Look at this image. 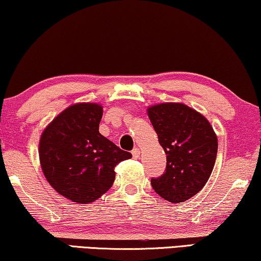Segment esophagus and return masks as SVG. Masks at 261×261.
Wrapping results in <instances>:
<instances>
[{"instance_id": "34e87169", "label": "esophagus", "mask_w": 261, "mask_h": 261, "mask_svg": "<svg viewBox=\"0 0 261 261\" xmlns=\"http://www.w3.org/2000/svg\"><path fill=\"white\" fill-rule=\"evenodd\" d=\"M132 155H133L134 159H138L139 156H140V149L135 147V148L133 149V151H132Z\"/></svg>"}]
</instances>
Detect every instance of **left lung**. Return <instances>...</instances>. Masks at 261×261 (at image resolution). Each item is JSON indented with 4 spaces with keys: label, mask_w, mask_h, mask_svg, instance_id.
I'll list each match as a JSON object with an SVG mask.
<instances>
[{
    "label": "left lung",
    "mask_w": 261,
    "mask_h": 261,
    "mask_svg": "<svg viewBox=\"0 0 261 261\" xmlns=\"http://www.w3.org/2000/svg\"><path fill=\"white\" fill-rule=\"evenodd\" d=\"M159 144L166 153V171L151 179L166 201L180 203L202 190L213 172L217 137L205 116L183 103L166 102L147 108Z\"/></svg>",
    "instance_id": "left-lung-1"
}]
</instances>
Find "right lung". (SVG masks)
I'll list each match as a JSON object with an SVG mask.
<instances>
[{
  "mask_svg": "<svg viewBox=\"0 0 261 261\" xmlns=\"http://www.w3.org/2000/svg\"><path fill=\"white\" fill-rule=\"evenodd\" d=\"M103 107L74 103L49 122L39 142L41 170L49 185L70 201L89 204L112 188L115 167L129 152L99 133Z\"/></svg>",
  "mask_w": 261,
  "mask_h": 261,
  "instance_id": "obj_1",
  "label": "right lung"
}]
</instances>
